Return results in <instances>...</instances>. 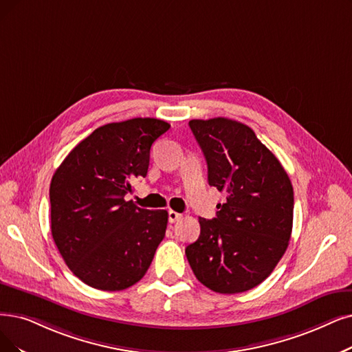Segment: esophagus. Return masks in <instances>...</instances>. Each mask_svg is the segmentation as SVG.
I'll list each match as a JSON object with an SVG mask.
<instances>
[{
  "label": "esophagus",
  "mask_w": 352,
  "mask_h": 352,
  "mask_svg": "<svg viewBox=\"0 0 352 352\" xmlns=\"http://www.w3.org/2000/svg\"><path fill=\"white\" fill-rule=\"evenodd\" d=\"M182 217H184V215L179 214V212H175V210H168V222H170V223L180 221Z\"/></svg>",
  "instance_id": "1"
}]
</instances>
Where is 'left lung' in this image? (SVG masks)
Masks as SVG:
<instances>
[{
  "label": "left lung",
  "instance_id": "left-lung-1",
  "mask_svg": "<svg viewBox=\"0 0 352 352\" xmlns=\"http://www.w3.org/2000/svg\"><path fill=\"white\" fill-rule=\"evenodd\" d=\"M208 182L227 201L217 218H199L201 235L185 252L199 282L217 293H241L272 274L287 250L293 188L282 163L248 125L228 118L190 120Z\"/></svg>",
  "mask_w": 352,
  "mask_h": 352
}]
</instances>
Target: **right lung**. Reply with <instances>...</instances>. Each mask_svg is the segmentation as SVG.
<instances>
[{
	"label": "right lung",
	"instance_id": "add662e5",
	"mask_svg": "<svg viewBox=\"0 0 352 352\" xmlns=\"http://www.w3.org/2000/svg\"><path fill=\"white\" fill-rule=\"evenodd\" d=\"M170 125L157 118L105 124L70 151L50 184L56 247L83 283L124 290L142 280L164 238L167 210L137 208L125 195L146 177L150 148Z\"/></svg>",
	"mask_w": 352,
	"mask_h": 352
}]
</instances>
